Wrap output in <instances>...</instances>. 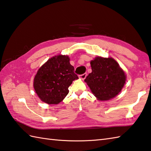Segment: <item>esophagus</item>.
Wrapping results in <instances>:
<instances>
[{
  "label": "esophagus",
  "mask_w": 151,
  "mask_h": 151,
  "mask_svg": "<svg viewBox=\"0 0 151 151\" xmlns=\"http://www.w3.org/2000/svg\"><path fill=\"white\" fill-rule=\"evenodd\" d=\"M86 76H87V73H84V74H82V75H81L79 76V77L81 78V79H82V80H84V79H85L86 78Z\"/></svg>",
  "instance_id": "obj_1"
}]
</instances>
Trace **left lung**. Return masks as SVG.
Instances as JSON below:
<instances>
[{
  "label": "left lung",
  "instance_id": "obj_1",
  "mask_svg": "<svg viewBox=\"0 0 151 151\" xmlns=\"http://www.w3.org/2000/svg\"><path fill=\"white\" fill-rule=\"evenodd\" d=\"M92 72L85 79L93 93L100 101L115 97L126 81L119 65L111 58L97 57L91 62Z\"/></svg>",
  "mask_w": 151,
  "mask_h": 151
}]
</instances>
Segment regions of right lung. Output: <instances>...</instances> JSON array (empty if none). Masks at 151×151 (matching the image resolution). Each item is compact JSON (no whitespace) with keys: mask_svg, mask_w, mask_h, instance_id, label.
I'll return each instance as SVG.
<instances>
[{"mask_svg":"<svg viewBox=\"0 0 151 151\" xmlns=\"http://www.w3.org/2000/svg\"><path fill=\"white\" fill-rule=\"evenodd\" d=\"M67 56L51 58L41 67L34 80V88L41 101L57 104L66 97L73 81L78 78Z\"/></svg>","mask_w":151,"mask_h":151,"instance_id":"right-lung-1","label":"right lung"}]
</instances>
